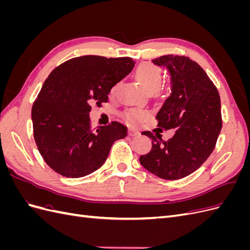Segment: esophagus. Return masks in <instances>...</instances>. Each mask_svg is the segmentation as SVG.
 <instances>
[{
  "instance_id": "34e87169",
  "label": "esophagus",
  "mask_w": 250,
  "mask_h": 250,
  "mask_svg": "<svg viewBox=\"0 0 250 250\" xmlns=\"http://www.w3.org/2000/svg\"><path fill=\"white\" fill-rule=\"evenodd\" d=\"M128 134L130 137H135V135H139L140 131L137 129V128H129V131H128Z\"/></svg>"
}]
</instances>
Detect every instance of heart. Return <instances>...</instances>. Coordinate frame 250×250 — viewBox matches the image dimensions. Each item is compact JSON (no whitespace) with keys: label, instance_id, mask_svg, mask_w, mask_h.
Instances as JSON below:
<instances>
[{"label":"heart","instance_id":"heart-1","mask_svg":"<svg viewBox=\"0 0 250 250\" xmlns=\"http://www.w3.org/2000/svg\"><path fill=\"white\" fill-rule=\"evenodd\" d=\"M135 78L140 82V84L145 88L148 93L153 94L160 87L162 79H163V74L161 67H158L157 65L150 63V62H144L141 63L137 70H135ZM119 87V83L112 87L111 93L115 94L116 90ZM149 112L143 109H132L126 112L125 117L129 120L132 121V122H135V121H143L146 118H148Z\"/></svg>","mask_w":250,"mask_h":250}]
</instances>
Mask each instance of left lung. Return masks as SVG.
I'll list each match as a JSON object with an SVG mask.
<instances>
[{
    "mask_svg": "<svg viewBox=\"0 0 250 250\" xmlns=\"http://www.w3.org/2000/svg\"><path fill=\"white\" fill-rule=\"evenodd\" d=\"M152 62L168 70L171 80V95L157 112V126L176 131L167 142L157 132H143L152 140V148L140 156V163L163 179H180L213 152L222 128L220 96L202 67L188 57L166 55Z\"/></svg>",
    "mask_w": 250,
    "mask_h": 250,
    "instance_id": "left-lung-1",
    "label": "left lung"
}]
</instances>
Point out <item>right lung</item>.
Masks as SVG:
<instances>
[{"label": "right lung", "mask_w": 250, "mask_h": 250, "mask_svg": "<svg viewBox=\"0 0 250 250\" xmlns=\"http://www.w3.org/2000/svg\"><path fill=\"white\" fill-rule=\"evenodd\" d=\"M134 66L130 57L86 55L52 71L32 106L33 135L43 161L60 175L79 178L99 169L112 144L127 135L118 122L90 129V105L108 101L112 86Z\"/></svg>", "instance_id": "right-lung-1"}]
</instances>
